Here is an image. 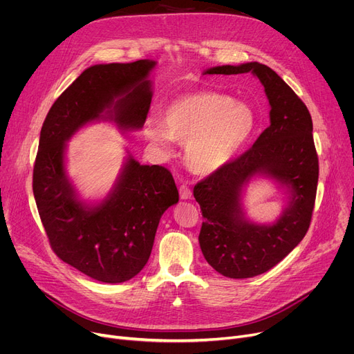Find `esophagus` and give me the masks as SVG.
<instances>
[{"instance_id":"34e87169","label":"esophagus","mask_w":354,"mask_h":354,"mask_svg":"<svg viewBox=\"0 0 354 354\" xmlns=\"http://www.w3.org/2000/svg\"><path fill=\"white\" fill-rule=\"evenodd\" d=\"M179 195H180V199H191L192 198V191L187 187V185H180Z\"/></svg>"}]
</instances>
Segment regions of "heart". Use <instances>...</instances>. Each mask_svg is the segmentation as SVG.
<instances>
[{"mask_svg":"<svg viewBox=\"0 0 354 354\" xmlns=\"http://www.w3.org/2000/svg\"><path fill=\"white\" fill-rule=\"evenodd\" d=\"M254 110L215 91H194L167 103L163 119H147L145 132L158 146L187 142L185 158L196 174H212L228 165L255 129Z\"/></svg>","mask_w":354,"mask_h":354,"instance_id":"obj_1","label":"heart"}]
</instances>
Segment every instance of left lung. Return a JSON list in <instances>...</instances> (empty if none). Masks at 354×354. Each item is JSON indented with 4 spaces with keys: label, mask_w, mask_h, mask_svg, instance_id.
Instances as JSON below:
<instances>
[{
    "label": "left lung",
    "mask_w": 354,
    "mask_h": 354,
    "mask_svg": "<svg viewBox=\"0 0 354 354\" xmlns=\"http://www.w3.org/2000/svg\"><path fill=\"white\" fill-rule=\"evenodd\" d=\"M252 73L266 88L270 126L252 147L208 178L198 182L194 196L203 222L199 245L208 264L230 278H250L271 270L286 258L308 231L319 182V158L307 106L266 64L216 66L203 74ZM259 174L288 189L289 203L270 226L250 221L242 208V192Z\"/></svg>",
    "instance_id": "obj_1"
}]
</instances>
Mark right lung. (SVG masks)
<instances>
[{"label": "right lung", "mask_w": 354, "mask_h": 354, "mask_svg": "<svg viewBox=\"0 0 354 354\" xmlns=\"http://www.w3.org/2000/svg\"><path fill=\"white\" fill-rule=\"evenodd\" d=\"M153 60L86 68L54 102L43 123L32 192L53 251L97 281L124 283L151 257L163 212L179 201L172 174L127 156L109 195L79 199L66 174L67 140L84 124L111 120L122 130L145 124L152 102Z\"/></svg>", "instance_id": "1"}]
</instances>
